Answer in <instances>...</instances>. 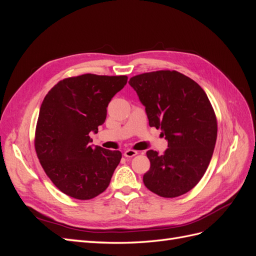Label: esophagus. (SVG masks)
<instances>
[{
	"label": "esophagus",
	"mask_w": 256,
	"mask_h": 256,
	"mask_svg": "<svg viewBox=\"0 0 256 256\" xmlns=\"http://www.w3.org/2000/svg\"><path fill=\"white\" fill-rule=\"evenodd\" d=\"M138 152L134 150H127L125 152H124V156L127 157V158H132L134 156H136Z\"/></svg>",
	"instance_id": "1"
}]
</instances>
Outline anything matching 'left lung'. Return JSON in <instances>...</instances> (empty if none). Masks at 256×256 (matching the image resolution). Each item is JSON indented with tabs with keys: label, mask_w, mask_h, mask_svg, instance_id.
Masks as SVG:
<instances>
[{
	"label": "left lung",
	"mask_w": 256,
	"mask_h": 256,
	"mask_svg": "<svg viewBox=\"0 0 256 256\" xmlns=\"http://www.w3.org/2000/svg\"><path fill=\"white\" fill-rule=\"evenodd\" d=\"M145 106L150 127L161 129L168 148L146 152L150 168L143 176L146 188L162 198L190 191L205 174L216 140L214 108L200 85L176 70H158L129 80Z\"/></svg>",
	"instance_id": "left-lung-1"
}]
</instances>
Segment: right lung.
Segmentation results:
<instances>
[{"mask_svg":"<svg viewBox=\"0 0 256 256\" xmlns=\"http://www.w3.org/2000/svg\"><path fill=\"white\" fill-rule=\"evenodd\" d=\"M127 80V76L85 74L60 81L46 95L35 150L44 171L65 194L90 200L110 184L122 152L92 146L90 132L104 122L108 104Z\"/></svg>","mask_w":256,"mask_h":256,"instance_id":"right-lung-1","label":"right lung"}]
</instances>
